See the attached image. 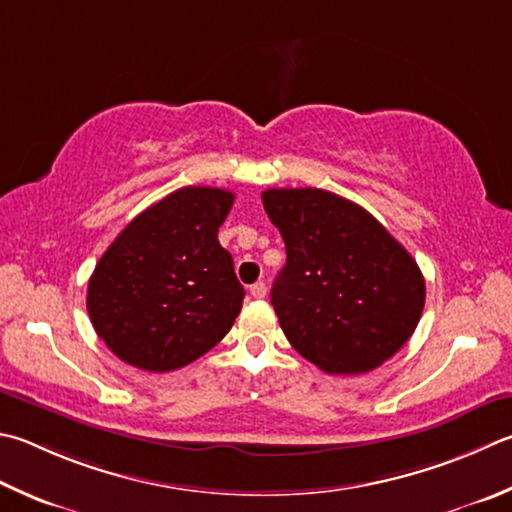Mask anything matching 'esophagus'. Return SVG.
I'll return each instance as SVG.
<instances>
[{"mask_svg": "<svg viewBox=\"0 0 512 512\" xmlns=\"http://www.w3.org/2000/svg\"><path fill=\"white\" fill-rule=\"evenodd\" d=\"M250 293H253V297H257V300H262V297H266V284L255 282L253 286H250Z\"/></svg>", "mask_w": 512, "mask_h": 512, "instance_id": "obj_1", "label": "esophagus"}]
</instances>
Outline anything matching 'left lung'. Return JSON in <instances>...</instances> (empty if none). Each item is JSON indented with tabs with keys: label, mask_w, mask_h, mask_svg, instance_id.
<instances>
[{
	"label": "left lung",
	"mask_w": 512,
	"mask_h": 512,
	"mask_svg": "<svg viewBox=\"0 0 512 512\" xmlns=\"http://www.w3.org/2000/svg\"><path fill=\"white\" fill-rule=\"evenodd\" d=\"M262 201L286 246L271 302L293 349L327 374H365L392 358L425 304L414 257L333 192L273 188Z\"/></svg>",
	"instance_id": "left-lung-1"
}]
</instances>
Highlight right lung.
<instances>
[{
    "instance_id": "1",
    "label": "right lung",
    "mask_w": 512,
    "mask_h": 512,
    "mask_svg": "<svg viewBox=\"0 0 512 512\" xmlns=\"http://www.w3.org/2000/svg\"><path fill=\"white\" fill-rule=\"evenodd\" d=\"M235 194L188 185L132 219L96 264L91 324L116 356L145 371L190 365L226 336L244 302L217 232Z\"/></svg>"
}]
</instances>
